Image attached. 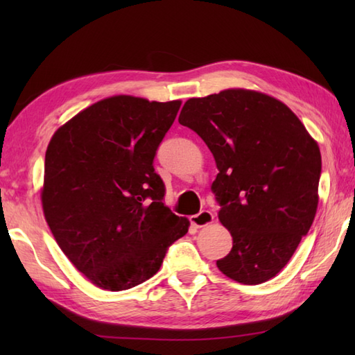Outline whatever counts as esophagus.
Wrapping results in <instances>:
<instances>
[{"instance_id":"obj_1","label":"esophagus","mask_w":355,"mask_h":355,"mask_svg":"<svg viewBox=\"0 0 355 355\" xmlns=\"http://www.w3.org/2000/svg\"><path fill=\"white\" fill-rule=\"evenodd\" d=\"M214 218L215 215L210 210H201L200 214L191 216V224L195 225V227H205V225L214 221Z\"/></svg>"}]
</instances>
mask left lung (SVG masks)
<instances>
[{
    "label": "left lung",
    "instance_id": "1",
    "mask_svg": "<svg viewBox=\"0 0 355 355\" xmlns=\"http://www.w3.org/2000/svg\"><path fill=\"white\" fill-rule=\"evenodd\" d=\"M178 122L205 140L220 171L212 192L233 247L218 268L245 285L275 277L314 221L318 143L286 105L250 89L189 99Z\"/></svg>",
    "mask_w": 355,
    "mask_h": 355
}]
</instances>
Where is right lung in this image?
<instances>
[{"instance_id":"obj_1","label":"right lung","mask_w":355,"mask_h":355,"mask_svg":"<svg viewBox=\"0 0 355 355\" xmlns=\"http://www.w3.org/2000/svg\"><path fill=\"white\" fill-rule=\"evenodd\" d=\"M180 101L114 96L80 111L45 153L42 209L58 245L103 290L153 277L168 248L189 229L164 206L157 149Z\"/></svg>"}]
</instances>
